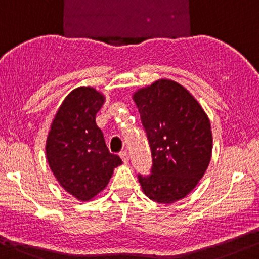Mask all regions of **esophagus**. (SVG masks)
<instances>
[{"label":"esophagus","instance_id":"esophagus-1","mask_svg":"<svg viewBox=\"0 0 259 259\" xmlns=\"http://www.w3.org/2000/svg\"><path fill=\"white\" fill-rule=\"evenodd\" d=\"M119 157H121V158H122V161H123L124 163H128V161H130L128 152H126V151L121 152V153H119Z\"/></svg>","mask_w":259,"mask_h":259}]
</instances>
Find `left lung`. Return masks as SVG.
I'll return each instance as SVG.
<instances>
[{
    "mask_svg": "<svg viewBox=\"0 0 259 259\" xmlns=\"http://www.w3.org/2000/svg\"><path fill=\"white\" fill-rule=\"evenodd\" d=\"M152 154L151 175H138L146 196L169 204L197 186L212 156L206 112L183 86L158 79L133 95Z\"/></svg>",
    "mask_w": 259,
    "mask_h": 259,
    "instance_id": "1",
    "label": "left lung"
}]
</instances>
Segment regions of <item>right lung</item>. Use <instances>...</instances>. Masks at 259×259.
I'll return each mask as SVG.
<instances>
[{
  "instance_id": "obj_1",
  "label": "right lung",
  "mask_w": 259,
  "mask_h": 259,
  "mask_svg": "<svg viewBox=\"0 0 259 259\" xmlns=\"http://www.w3.org/2000/svg\"><path fill=\"white\" fill-rule=\"evenodd\" d=\"M105 96L92 87L68 93L53 118L46 141L50 168L62 188L78 201H90L110 182L122 163L106 146L96 124Z\"/></svg>"
}]
</instances>
